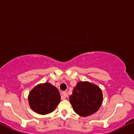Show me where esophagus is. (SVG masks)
<instances>
[{
  "mask_svg": "<svg viewBox=\"0 0 134 134\" xmlns=\"http://www.w3.org/2000/svg\"><path fill=\"white\" fill-rule=\"evenodd\" d=\"M62 94L63 96H64V98H65V97H67V96H68V94H67V92H65V91H63Z\"/></svg>",
  "mask_w": 134,
  "mask_h": 134,
  "instance_id": "obj_1",
  "label": "esophagus"
}]
</instances>
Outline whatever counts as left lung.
Returning <instances> with one entry per match:
<instances>
[{"label":"left lung","mask_w":134,"mask_h":134,"mask_svg":"<svg viewBox=\"0 0 134 134\" xmlns=\"http://www.w3.org/2000/svg\"><path fill=\"white\" fill-rule=\"evenodd\" d=\"M69 100L74 110L82 116H87L98 110L103 101L99 87L88 82H79L74 88Z\"/></svg>","instance_id":"left-lung-1"}]
</instances>
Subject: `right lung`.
Here are the masks:
<instances>
[{"instance_id": "right-lung-1", "label": "right lung", "mask_w": 134, "mask_h": 134, "mask_svg": "<svg viewBox=\"0 0 134 134\" xmlns=\"http://www.w3.org/2000/svg\"><path fill=\"white\" fill-rule=\"evenodd\" d=\"M29 103L32 110L41 115L51 113L60 101L57 89L46 82L36 86L29 94Z\"/></svg>"}]
</instances>
